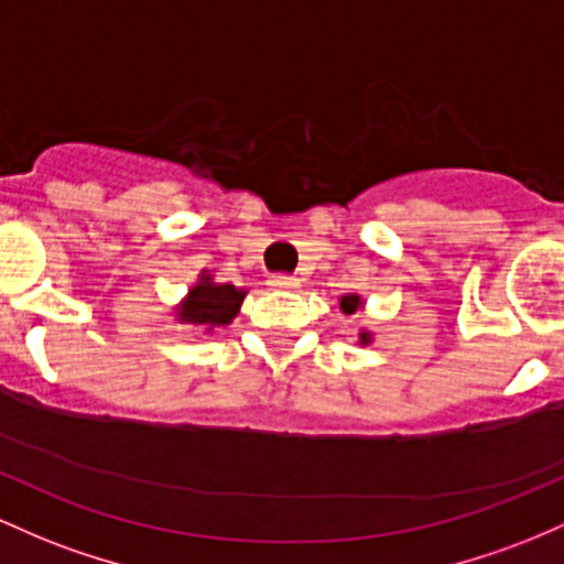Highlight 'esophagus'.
<instances>
[{"mask_svg": "<svg viewBox=\"0 0 564 564\" xmlns=\"http://www.w3.org/2000/svg\"><path fill=\"white\" fill-rule=\"evenodd\" d=\"M269 284L274 290H299L301 280H299V276H290V274H274L269 280Z\"/></svg>", "mask_w": 564, "mask_h": 564, "instance_id": "obj_1", "label": "esophagus"}]
</instances>
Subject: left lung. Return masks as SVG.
Here are the masks:
<instances>
[{"label": "left lung", "instance_id": "left-lung-1", "mask_svg": "<svg viewBox=\"0 0 564 564\" xmlns=\"http://www.w3.org/2000/svg\"><path fill=\"white\" fill-rule=\"evenodd\" d=\"M362 306H365L362 295H357V293L340 295V312H344V314H354V312H357V308H362ZM357 344L359 346H370L372 344V333L370 330H359Z\"/></svg>", "mask_w": 564, "mask_h": 564}]
</instances>
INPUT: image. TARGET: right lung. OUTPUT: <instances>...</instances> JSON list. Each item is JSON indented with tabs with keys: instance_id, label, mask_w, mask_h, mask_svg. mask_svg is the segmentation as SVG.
I'll return each mask as SVG.
<instances>
[{
	"instance_id": "obj_1",
	"label": "right lung",
	"mask_w": 564,
	"mask_h": 564,
	"mask_svg": "<svg viewBox=\"0 0 564 564\" xmlns=\"http://www.w3.org/2000/svg\"><path fill=\"white\" fill-rule=\"evenodd\" d=\"M245 295H248L245 288H234L229 282H215L213 274L202 271L199 282L175 306V316H178L181 325L205 327L207 333H213L215 327L231 325L234 316L242 308Z\"/></svg>"
}]
</instances>
